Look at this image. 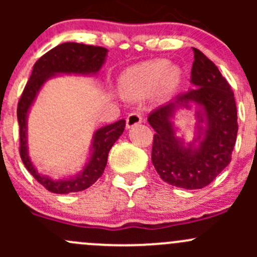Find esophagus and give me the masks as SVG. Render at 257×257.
Returning <instances> with one entry per match:
<instances>
[{
  "instance_id": "1",
  "label": "esophagus",
  "mask_w": 257,
  "mask_h": 257,
  "mask_svg": "<svg viewBox=\"0 0 257 257\" xmlns=\"http://www.w3.org/2000/svg\"><path fill=\"white\" fill-rule=\"evenodd\" d=\"M142 123V115L139 113H131L126 118V129H132Z\"/></svg>"
}]
</instances>
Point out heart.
I'll return each mask as SVG.
<instances>
[{
  "mask_svg": "<svg viewBox=\"0 0 257 257\" xmlns=\"http://www.w3.org/2000/svg\"><path fill=\"white\" fill-rule=\"evenodd\" d=\"M183 82V71L167 61H148L129 67L119 76V89L125 97L142 99L154 95L164 100L172 97Z\"/></svg>",
  "mask_w": 257,
  "mask_h": 257,
  "instance_id": "1",
  "label": "heart"
}]
</instances>
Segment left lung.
I'll list each match as a JSON object with an SVG mask.
<instances>
[{"label": "left lung", "instance_id": "1", "mask_svg": "<svg viewBox=\"0 0 257 257\" xmlns=\"http://www.w3.org/2000/svg\"><path fill=\"white\" fill-rule=\"evenodd\" d=\"M190 83L181 93L148 116L155 131L152 162L165 183L195 190L209 185L231 160L237 137L234 93L219 68L194 48ZM180 109L194 110V138L186 142L175 125Z\"/></svg>", "mask_w": 257, "mask_h": 257}]
</instances>
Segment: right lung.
<instances>
[{"instance_id": "right-lung-1", "label": "right lung", "mask_w": 257, "mask_h": 257, "mask_svg": "<svg viewBox=\"0 0 257 257\" xmlns=\"http://www.w3.org/2000/svg\"><path fill=\"white\" fill-rule=\"evenodd\" d=\"M108 49L82 43L66 42L52 48L35 63L17 107L20 124V154L23 164L33 178L46 189L56 194H69L85 190L99 179L107 165L108 154L113 144L123 134L125 120L115 121L97 129L93 134L89 155L80 172L66 178H52L36 169L28 152L27 121L31 108L47 80L62 74L97 76L105 63Z\"/></svg>"}]
</instances>
